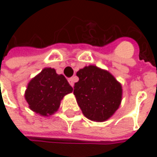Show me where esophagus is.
<instances>
[{"instance_id": "esophagus-1", "label": "esophagus", "mask_w": 157, "mask_h": 157, "mask_svg": "<svg viewBox=\"0 0 157 157\" xmlns=\"http://www.w3.org/2000/svg\"><path fill=\"white\" fill-rule=\"evenodd\" d=\"M68 82H69V83L74 87V85H75V76H74V77H71V78L68 79Z\"/></svg>"}]
</instances>
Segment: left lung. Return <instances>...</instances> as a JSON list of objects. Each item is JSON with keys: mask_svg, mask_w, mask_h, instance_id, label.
<instances>
[{"mask_svg": "<svg viewBox=\"0 0 157 157\" xmlns=\"http://www.w3.org/2000/svg\"><path fill=\"white\" fill-rule=\"evenodd\" d=\"M74 94L83 115L94 122H105L119 108L122 84L106 70L95 65L84 66L76 73Z\"/></svg>", "mask_w": 157, "mask_h": 157, "instance_id": "1", "label": "left lung"}]
</instances>
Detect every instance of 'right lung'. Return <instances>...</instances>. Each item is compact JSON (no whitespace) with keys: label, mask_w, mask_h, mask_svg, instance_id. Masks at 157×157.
Segmentation results:
<instances>
[{"label":"right lung","mask_w":157,"mask_h":157,"mask_svg":"<svg viewBox=\"0 0 157 157\" xmlns=\"http://www.w3.org/2000/svg\"><path fill=\"white\" fill-rule=\"evenodd\" d=\"M72 92L73 87L63 75L46 67L29 82L24 97L32 111L49 116L58 111L63 98Z\"/></svg>","instance_id":"right-lung-1"}]
</instances>
